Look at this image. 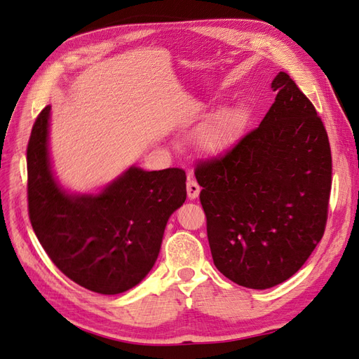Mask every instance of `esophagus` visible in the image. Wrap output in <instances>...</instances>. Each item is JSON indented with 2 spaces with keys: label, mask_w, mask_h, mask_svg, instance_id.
<instances>
[{
  "label": "esophagus",
  "mask_w": 359,
  "mask_h": 359,
  "mask_svg": "<svg viewBox=\"0 0 359 359\" xmlns=\"http://www.w3.org/2000/svg\"><path fill=\"white\" fill-rule=\"evenodd\" d=\"M200 191H201V188H200V184L196 183V180H194V179H188V182H187V192H188V198L189 200H195L196 196H198V194H200Z\"/></svg>",
  "instance_id": "obj_1"
}]
</instances>
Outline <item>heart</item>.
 <instances>
[{
  "mask_svg": "<svg viewBox=\"0 0 359 359\" xmlns=\"http://www.w3.org/2000/svg\"><path fill=\"white\" fill-rule=\"evenodd\" d=\"M243 125V111L231 107L207 122L200 131V144L207 152H222L238 137Z\"/></svg>",
  "mask_w": 359,
  "mask_h": 359,
  "instance_id": "b5f03b06",
  "label": "heart"
}]
</instances>
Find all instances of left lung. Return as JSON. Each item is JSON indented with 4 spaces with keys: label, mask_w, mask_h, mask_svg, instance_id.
Returning <instances> with one entry per match:
<instances>
[{
    "label": "left lung",
    "mask_w": 359,
    "mask_h": 359,
    "mask_svg": "<svg viewBox=\"0 0 359 359\" xmlns=\"http://www.w3.org/2000/svg\"><path fill=\"white\" fill-rule=\"evenodd\" d=\"M258 128L195 177L216 269L234 283L267 289L295 274L325 233L332 159L311 101L289 74Z\"/></svg>",
    "instance_id": "left-lung-1"
}]
</instances>
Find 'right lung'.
Wrapping results in <instances>:
<instances>
[{
    "instance_id": "1",
    "label": "right lung",
    "mask_w": 359,
    "mask_h": 359,
    "mask_svg": "<svg viewBox=\"0 0 359 359\" xmlns=\"http://www.w3.org/2000/svg\"><path fill=\"white\" fill-rule=\"evenodd\" d=\"M50 106L34 122L27 147L28 215L40 245L68 279L114 295L152 270L171 213L187 200L182 168L131 167L100 195H68L50 172Z\"/></svg>"
}]
</instances>
